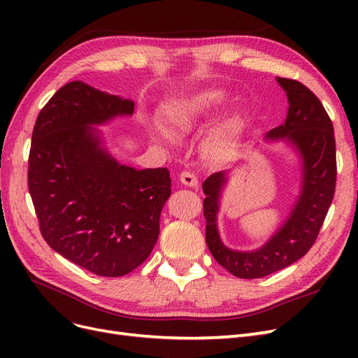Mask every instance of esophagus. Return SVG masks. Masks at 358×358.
<instances>
[{
    "label": "esophagus",
    "mask_w": 358,
    "mask_h": 358,
    "mask_svg": "<svg viewBox=\"0 0 358 358\" xmlns=\"http://www.w3.org/2000/svg\"><path fill=\"white\" fill-rule=\"evenodd\" d=\"M179 180H180L182 185L189 187V188H197L199 187V179L189 171H182L180 176H179Z\"/></svg>",
    "instance_id": "obj_1"
}]
</instances>
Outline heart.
<instances>
[{"label": "heart", "instance_id": "heart-1", "mask_svg": "<svg viewBox=\"0 0 358 358\" xmlns=\"http://www.w3.org/2000/svg\"><path fill=\"white\" fill-rule=\"evenodd\" d=\"M230 100V94L224 88H204L192 91L171 100L166 107L164 125L158 122L150 125L152 133L164 140L171 136L185 137L197 134L208 127ZM242 133L239 117H225L215 124L203 142V157L212 164H225L234 157Z\"/></svg>", "mask_w": 358, "mask_h": 358}]
</instances>
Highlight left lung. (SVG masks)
Instances as JSON below:
<instances>
[{
  "instance_id": "obj_1",
  "label": "left lung",
  "mask_w": 358,
  "mask_h": 358,
  "mask_svg": "<svg viewBox=\"0 0 358 358\" xmlns=\"http://www.w3.org/2000/svg\"><path fill=\"white\" fill-rule=\"evenodd\" d=\"M287 94L285 122L264 137L266 143L284 142L299 159L300 188L288 215L268 239L251 251L227 246L220 234L218 213L222 192L233 170L213 173L203 182L206 243L213 258L237 278L257 279L296 263L315 242L334 196L336 143L330 117L315 94L305 85L276 78Z\"/></svg>"
}]
</instances>
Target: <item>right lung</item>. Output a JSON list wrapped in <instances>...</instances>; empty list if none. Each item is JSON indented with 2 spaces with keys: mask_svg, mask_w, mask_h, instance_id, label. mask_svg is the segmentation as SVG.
Returning <instances> with one entry per match:
<instances>
[{
  "mask_svg": "<svg viewBox=\"0 0 358 358\" xmlns=\"http://www.w3.org/2000/svg\"><path fill=\"white\" fill-rule=\"evenodd\" d=\"M133 113V100L74 80L53 94L32 131L28 188L41 236L99 276H124L145 262L171 194L167 169L137 170L106 148L96 127Z\"/></svg>",
  "mask_w": 358,
  "mask_h": 358,
  "instance_id": "obj_1",
  "label": "right lung"
}]
</instances>
